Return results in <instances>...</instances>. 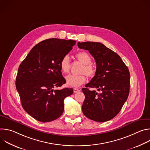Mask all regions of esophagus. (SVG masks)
I'll return each instance as SVG.
<instances>
[{
	"mask_svg": "<svg viewBox=\"0 0 150 150\" xmlns=\"http://www.w3.org/2000/svg\"><path fill=\"white\" fill-rule=\"evenodd\" d=\"M81 90H79V89H78V88H74V92L75 93H78V92H79Z\"/></svg>",
	"mask_w": 150,
	"mask_h": 150,
	"instance_id": "obj_1",
	"label": "esophagus"
}]
</instances>
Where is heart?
<instances>
[{
	"instance_id": "heart-1",
	"label": "heart",
	"mask_w": 150,
	"mask_h": 150,
	"mask_svg": "<svg viewBox=\"0 0 150 150\" xmlns=\"http://www.w3.org/2000/svg\"><path fill=\"white\" fill-rule=\"evenodd\" d=\"M75 56L81 63L83 64V66L80 71V72L82 74L78 75H69L66 77V81L69 86L78 87L85 83L87 80L86 75L84 74L89 77H93L96 74V69L93 64L91 63V58L87 52H78L76 54ZM59 65L60 70L63 73H68L71 68L69 57L68 55L64 56L60 60Z\"/></svg>"
}]
</instances>
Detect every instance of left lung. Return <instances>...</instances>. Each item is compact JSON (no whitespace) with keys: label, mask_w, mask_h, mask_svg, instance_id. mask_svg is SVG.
I'll use <instances>...</instances> for the list:
<instances>
[{"label":"left lung","mask_w":150,"mask_h":150,"mask_svg":"<svg viewBox=\"0 0 150 150\" xmlns=\"http://www.w3.org/2000/svg\"><path fill=\"white\" fill-rule=\"evenodd\" d=\"M80 49L88 50L96 63L95 76L83 88L85 95L82 110L87 117L104 122L115 117L129 94L130 73L121 57L98 42H78Z\"/></svg>","instance_id":"obj_1"}]
</instances>
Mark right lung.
Listing matches in <instances>:
<instances>
[{
    "mask_svg": "<svg viewBox=\"0 0 150 150\" xmlns=\"http://www.w3.org/2000/svg\"><path fill=\"white\" fill-rule=\"evenodd\" d=\"M75 44L71 40H43L20 64L15 84L21 104L28 114L40 122H49L59 117L64 110V99L73 94L72 88H54L66 83L59 64Z\"/></svg>",
    "mask_w": 150,
    "mask_h": 150,
    "instance_id": "right-lung-1",
    "label": "right lung"
}]
</instances>
